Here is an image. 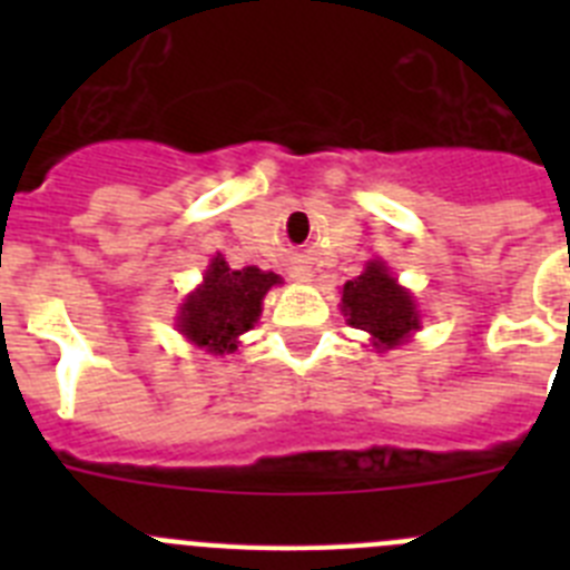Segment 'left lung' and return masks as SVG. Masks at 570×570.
Returning <instances> with one entry per match:
<instances>
[{"label": "left lung", "instance_id": "left-lung-1", "mask_svg": "<svg viewBox=\"0 0 570 570\" xmlns=\"http://www.w3.org/2000/svg\"><path fill=\"white\" fill-rule=\"evenodd\" d=\"M342 311L354 328L367 331L380 347L400 345L411 331L420 328L414 299L396 285L382 262H371L365 274L345 282Z\"/></svg>", "mask_w": 570, "mask_h": 570}]
</instances>
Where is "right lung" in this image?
Listing matches in <instances>:
<instances>
[{
	"label": "right lung",
	"instance_id": "obj_1",
	"mask_svg": "<svg viewBox=\"0 0 570 570\" xmlns=\"http://www.w3.org/2000/svg\"><path fill=\"white\" fill-rule=\"evenodd\" d=\"M279 276L254 265L234 271L223 256H214L205 285L188 296L179 316V328L210 354L236 351V336L254 328L262 314V296Z\"/></svg>",
	"mask_w": 570,
	"mask_h": 570
}]
</instances>
